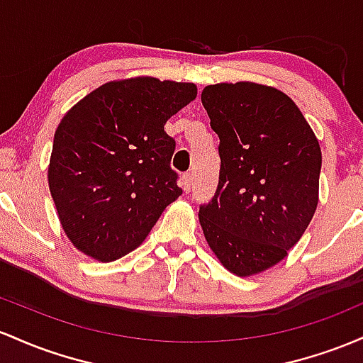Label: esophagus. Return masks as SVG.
Instances as JSON below:
<instances>
[{
	"label": "esophagus",
	"instance_id": "esophagus-1",
	"mask_svg": "<svg viewBox=\"0 0 363 363\" xmlns=\"http://www.w3.org/2000/svg\"><path fill=\"white\" fill-rule=\"evenodd\" d=\"M182 186H183V190H185V192H190V190H192V186H194V173H192V171H186V173L183 174Z\"/></svg>",
	"mask_w": 363,
	"mask_h": 363
}]
</instances>
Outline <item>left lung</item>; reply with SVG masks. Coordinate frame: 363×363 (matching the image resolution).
I'll return each mask as SVG.
<instances>
[{
  "mask_svg": "<svg viewBox=\"0 0 363 363\" xmlns=\"http://www.w3.org/2000/svg\"><path fill=\"white\" fill-rule=\"evenodd\" d=\"M219 137V183L199 209L203 236L236 276L266 271L302 238L319 201V142L274 87L216 84L202 91Z\"/></svg>",
  "mask_w": 363,
  "mask_h": 363,
  "instance_id": "1",
  "label": "left lung"
}]
</instances>
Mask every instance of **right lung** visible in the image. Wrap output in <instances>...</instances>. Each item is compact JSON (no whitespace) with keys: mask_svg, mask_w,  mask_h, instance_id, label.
<instances>
[{"mask_svg":"<svg viewBox=\"0 0 363 363\" xmlns=\"http://www.w3.org/2000/svg\"><path fill=\"white\" fill-rule=\"evenodd\" d=\"M194 84L137 77L101 85L63 116L48 182L70 242L111 262L135 250L182 195L166 121L195 99Z\"/></svg>","mask_w":363,"mask_h":363,"instance_id":"obj_1","label":"right lung"}]
</instances>
